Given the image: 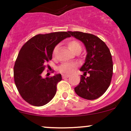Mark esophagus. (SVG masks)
<instances>
[{"instance_id":"34e87169","label":"esophagus","mask_w":131,"mask_h":131,"mask_svg":"<svg viewBox=\"0 0 131 131\" xmlns=\"http://www.w3.org/2000/svg\"><path fill=\"white\" fill-rule=\"evenodd\" d=\"M69 76H70V75H64V74L62 75V77H63V79H66V78H68V77H69Z\"/></svg>"}]
</instances>
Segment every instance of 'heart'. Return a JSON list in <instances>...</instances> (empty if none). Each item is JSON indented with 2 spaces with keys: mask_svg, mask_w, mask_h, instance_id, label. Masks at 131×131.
I'll return each mask as SVG.
<instances>
[{
  "mask_svg": "<svg viewBox=\"0 0 131 131\" xmlns=\"http://www.w3.org/2000/svg\"><path fill=\"white\" fill-rule=\"evenodd\" d=\"M67 45L68 46V48L74 53H79L82 49L81 44L80 43V42L76 40H70L68 41ZM57 50L58 46H56L52 51V55L54 56L56 55ZM77 67V64L75 63H63L58 67V70L62 73L69 74L72 73L76 69Z\"/></svg>",
  "mask_w": 131,
  "mask_h": 131,
  "instance_id": "1",
  "label": "heart"
}]
</instances>
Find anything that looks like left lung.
Segmentation results:
<instances>
[{
	"label": "left lung",
	"instance_id": "8db88e82",
	"mask_svg": "<svg viewBox=\"0 0 131 131\" xmlns=\"http://www.w3.org/2000/svg\"><path fill=\"white\" fill-rule=\"evenodd\" d=\"M72 37L84 43L87 51L85 61L80 70L79 85L75 88L77 94L82 98L93 100L102 96L110 86L113 75L112 54L106 43L96 35L81 31H68ZM87 73L90 76L85 78Z\"/></svg>",
	"mask_w": 131,
	"mask_h": 131
}]
</instances>
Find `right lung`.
<instances>
[{
	"label": "right lung",
	"mask_w": 131,
	"mask_h": 131,
	"mask_svg": "<svg viewBox=\"0 0 131 131\" xmlns=\"http://www.w3.org/2000/svg\"><path fill=\"white\" fill-rule=\"evenodd\" d=\"M70 35L66 31L39 34L28 40L19 51L14 67L16 86L22 98L30 105L48 103L56 93L61 75L42 78L45 64L52 59L56 45Z\"/></svg>",
	"instance_id": "right-lung-1"
}]
</instances>
